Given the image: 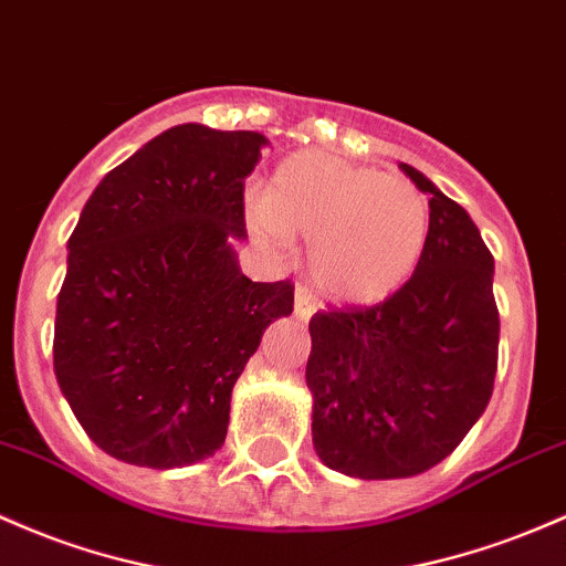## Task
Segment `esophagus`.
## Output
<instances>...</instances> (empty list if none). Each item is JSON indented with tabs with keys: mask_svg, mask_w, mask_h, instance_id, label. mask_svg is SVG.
Segmentation results:
<instances>
[{
	"mask_svg": "<svg viewBox=\"0 0 566 566\" xmlns=\"http://www.w3.org/2000/svg\"><path fill=\"white\" fill-rule=\"evenodd\" d=\"M316 312V301L312 295V290L303 287V284H297L295 287V316L301 322H308Z\"/></svg>",
	"mask_w": 566,
	"mask_h": 566,
	"instance_id": "obj_1",
	"label": "esophagus"
}]
</instances>
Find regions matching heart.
Masks as SVG:
<instances>
[{"instance_id": "b5f03b06", "label": "heart", "mask_w": 566, "mask_h": 566, "mask_svg": "<svg viewBox=\"0 0 566 566\" xmlns=\"http://www.w3.org/2000/svg\"><path fill=\"white\" fill-rule=\"evenodd\" d=\"M254 226L308 244L322 295L376 306L413 279L430 244V203L413 182L319 150L287 155L271 174Z\"/></svg>"}]
</instances>
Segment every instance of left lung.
<instances>
[{
	"label": "left lung",
	"instance_id": "8db88e82",
	"mask_svg": "<svg viewBox=\"0 0 566 566\" xmlns=\"http://www.w3.org/2000/svg\"><path fill=\"white\" fill-rule=\"evenodd\" d=\"M430 196V244L413 279L374 308L308 322L314 451L363 481L443 462L489 406L500 346L494 258L470 214L413 166Z\"/></svg>",
	"mask_w": 566,
	"mask_h": 566
}]
</instances>
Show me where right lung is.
<instances>
[{
    "label": "right lung",
    "mask_w": 566,
    "mask_h": 566,
    "mask_svg": "<svg viewBox=\"0 0 566 566\" xmlns=\"http://www.w3.org/2000/svg\"><path fill=\"white\" fill-rule=\"evenodd\" d=\"M265 145L258 132L174 126L96 185L66 241L55 378L120 462L171 470L212 457L265 327L293 314V284L252 282L233 250Z\"/></svg>",
    "instance_id": "1"
}]
</instances>
